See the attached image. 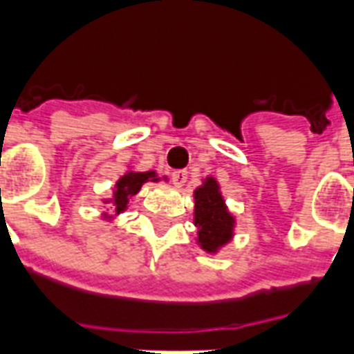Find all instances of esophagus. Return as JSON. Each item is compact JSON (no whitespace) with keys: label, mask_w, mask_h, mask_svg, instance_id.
I'll return each instance as SVG.
<instances>
[{"label":"esophagus","mask_w":354,"mask_h":354,"mask_svg":"<svg viewBox=\"0 0 354 354\" xmlns=\"http://www.w3.org/2000/svg\"><path fill=\"white\" fill-rule=\"evenodd\" d=\"M172 182H174V185H178V187H182V185L187 182V170H174V172H172Z\"/></svg>","instance_id":"1"}]
</instances>
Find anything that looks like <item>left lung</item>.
<instances>
[{"label": "left lung", "instance_id": "left-lung-1", "mask_svg": "<svg viewBox=\"0 0 354 354\" xmlns=\"http://www.w3.org/2000/svg\"><path fill=\"white\" fill-rule=\"evenodd\" d=\"M195 225L198 229V243L208 253L217 251L232 236L234 219L225 208L219 185L214 178H206L203 187L195 191Z\"/></svg>", "mask_w": 354, "mask_h": 354}]
</instances>
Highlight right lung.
I'll return each mask as SVG.
<instances>
[{
    "mask_svg": "<svg viewBox=\"0 0 354 354\" xmlns=\"http://www.w3.org/2000/svg\"><path fill=\"white\" fill-rule=\"evenodd\" d=\"M150 178L156 182V172H127L124 178L118 180L116 189H114V206L118 214L127 208L129 198L137 195L144 182H148Z\"/></svg>",
    "mask_w": 354,
    "mask_h": 354,
    "instance_id": "1",
    "label": "right lung"
}]
</instances>
